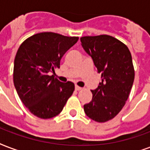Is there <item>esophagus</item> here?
Returning a JSON list of instances; mask_svg holds the SVG:
<instances>
[{
  "label": "esophagus",
  "instance_id": "esophagus-1",
  "mask_svg": "<svg viewBox=\"0 0 150 150\" xmlns=\"http://www.w3.org/2000/svg\"><path fill=\"white\" fill-rule=\"evenodd\" d=\"M75 90H77V91H79V90H82V87H80V86H75Z\"/></svg>",
  "mask_w": 150,
  "mask_h": 150
}]
</instances>
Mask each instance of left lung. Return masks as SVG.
Instances as JSON below:
<instances>
[{
	"label": "left lung",
	"instance_id": "1",
	"mask_svg": "<svg viewBox=\"0 0 150 150\" xmlns=\"http://www.w3.org/2000/svg\"><path fill=\"white\" fill-rule=\"evenodd\" d=\"M80 41L101 74V82L91 90L93 98L84 105V112L93 120L106 122L120 112L131 92L134 79L131 52L123 42L106 34L82 37Z\"/></svg>",
	"mask_w": 150,
	"mask_h": 150
}]
</instances>
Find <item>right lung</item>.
<instances>
[{
    "label": "right lung",
    "mask_w": 150,
    "mask_h": 150,
    "mask_svg": "<svg viewBox=\"0 0 150 150\" xmlns=\"http://www.w3.org/2000/svg\"><path fill=\"white\" fill-rule=\"evenodd\" d=\"M78 40V37L43 32L19 46L14 60L15 88L23 105L37 117L57 116L73 93L74 83H61L49 73L60 67L64 54Z\"/></svg>",
    "instance_id": "obj_1"
}]
</instances>
